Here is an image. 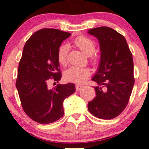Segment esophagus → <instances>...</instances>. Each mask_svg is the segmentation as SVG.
<instances>
[{"label":"esophagus","mask_w":149,"mask_h":149,"mask_svg":"<svg viewBox=\"0 0 149 149\" xmlns=\"http://www.w3.org/2000/svg\"><path fill=\"white\" fill-rule=\"evenodd\" d=\"M82 88H83V86H81V85H76V91H79V90H81Z\"/></svg>","instance_id":"34e87169"}]
</instances>
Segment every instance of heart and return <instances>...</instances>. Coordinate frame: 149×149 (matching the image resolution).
<instances>
[{"instance_id":"heart-1","label":"heart","mask_w":149,"mask_h":149,"mask_svg":"<svg viewBox=\"0 0 149 149\" xmlns=\"http://www.w3.org/2000/svg\"><path fill=\"white\" fill-rule=\"evenodd\" d=\"M73 43L88 56L92 55L96 49V44L95 41L85 36H80L77 37L75 39ZM68 51H69V47L66 45H61L57 49V59L61 66H64L67 64ZM91 61L94 64H97L99 61L98 57L93 56L91 58ZM90 74H91V71L88 68L71 66L64 71V79L67 82L81 84L90 77Z\"/></svg>"}]
</instances>
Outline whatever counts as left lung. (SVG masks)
<instances>
[{
  "mask_svg": "<svg viewBox=\"0 0 149 149\" xmlns=\"http://www.w3.org/2000/svg\"><path fill=\"white\" fill-rule=\"evenodd\" d=\"M88 33L99 40L101 59L99 69L92 80L96 97L89 102V111L95 117L111 120L119 116L129 102L134 84V63L127 42L113 29L100 26Z\"/></svg>",
  "mask_w": 149,
  "mask_h": 149,
  "instance_id": "obj_1",
  "label": "left lung"
}]
</instances>
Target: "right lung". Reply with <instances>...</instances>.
<instances>
[{
    "label": "right lung",
    "mask_w": 149,
    "mask_h": 149,
    "mask_svg": "<svg viewBox=\"0 0 149 149\" xmlns=\"http://www.w3.org/2000/svg\"><path fill=\"white\" fill-rule=\"evenodd\" d=\"M71 33L56 29H42L26 42L17 70L16 87L27 116L40 124H49L64 115L63 102L76 91L73 83L57 84L49 90V80L57 83L61 73L57 49Z\"/></svg>",
    "instance_id": "obj_1"
}]
</instances>
